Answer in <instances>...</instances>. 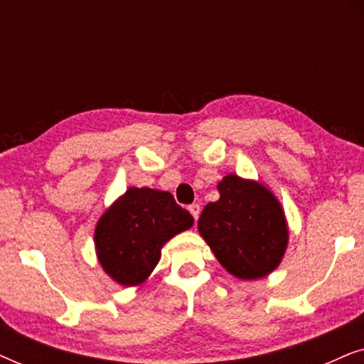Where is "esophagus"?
Masks as SVG:
<instances>
[{"label": "esophagus", "instance_id": "obj_1", "mask_svg": "<svg viewBox=\"0 0 364 364\" xmlns=\"http://www.w3.org/2000/svg\"><path fill=\"white\" fill-rule=\"evenodd\" d=\"M188 212L192 213V217H193V220L197 222V218H198V215H200V205H198V203H192V205H188Z\"/></svg>", "mask_w": 364, "mask_h": 364}]
</instances>
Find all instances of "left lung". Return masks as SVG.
<instances>
[{
  "mask_svg": "<svg viewBox=\"0 0 364 364\" xmlns=\"http://www.w3.org/2000/svg\"><path fill=\"white\" fill-rule=\"evenodd\" d=\"M220 198L203 207L198 233L220 265L240 280H258L278 268L290 232L282 203L260 181L228 173Z\"/></svg>",
  "mask_w": 364,
  "mask_h": 364,
  "instance_id": "1",
  "label": "left lung"
}]
</instances>
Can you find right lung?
Here are the masks:
<instances>
[{"label":"right lung","mask_w":364,"mask_h":364,"mask_svg":"<svg viewBox=\"0 0 364 364\" xmlns=\"http://www.w3.org/2000/svg\"><path fill=\"white\" fill-rule=\"evenodd\" d=\"M192 225L193 217L171 192L129 187L96 223L99 265L117 285H142L161 260L162 247Z\"/></svg>","instance_id":"obj_1"}]
</instances>
